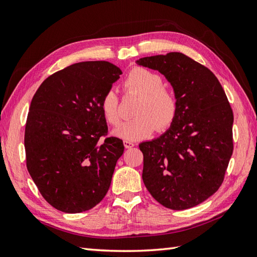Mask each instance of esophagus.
Instances as JSON below:
<instances>
[{"label": "esophagus", "mask_w": 257, "mask_h": 257, "mask_svg": "<svg viewBox=\"0 0 257 257\" xmlns=\"http://www.w3.org/2000/svg\"><path fill=\"white\" fill-rule=\"evenodd\" d=\"M123 145H124V147L127 149H130V148H133V147H135V144L132 143V141H128V140H124L123 141Z\"/></svg>", "instance_id": "obj_1"}]
</instances>
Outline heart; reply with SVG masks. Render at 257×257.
<instances>
[{"label":"heart","mask_w":257,"mask_h":257,"mask_svg":"<svg viewBox=\"0 0 257 257\" xmlns=\"http://www.w3.org/2000/svg\"><path fill=\"white\" fill-rule=\"evenodd\" d=\"M125 94L139 96L134 108L136 117L122 123L114 132L118 137L128 141L140 140L155 132H163L177 116L179 101L176 92L163 85L160 74L144 67H135L122 80ZM101 112L106 121L118 125L121 121L119 97L116 91L108 89L100 101Z\"/></svg>","instance_id":"b5f03b06"}]
</instances>
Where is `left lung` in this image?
<instances>
[{
	"instance_id": "1",
	"label": "left lung",
	"mask_w": 257,
	"mask_h": 257,
	"mask_svg": "<svg viewBox=\"0 0 257 257\" xmlns=\"http://www.w3.org/2000/svg\"><path fill=\"white\" fill-rule=\"evenodd\" d=\"M137 64L165 75L179 101L171 127L139 145L144 183L168 209H190L224 180L233 154L231 105L215 75L182 53L144 57Z\"/></svg>"
}]
</instances>
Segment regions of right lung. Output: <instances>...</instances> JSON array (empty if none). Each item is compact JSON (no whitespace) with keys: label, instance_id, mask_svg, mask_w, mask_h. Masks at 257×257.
I'll list each match as a JSON object with an SVG mask.
<instances>
[{"label":"right lung","instance_id":"add662e5","mask_svg":"<svg viewBox=\"0 0 257 257\" xmlns=\"http://www.w3.org/2000/svg\"><path fill=\"white\" fill-rule=\"evenodd\" d=\"M122 72L105 61L81 62L47 77L33 97L24 146L26 167L43 198L65 213L90 210L105 198L122 140L107 137L103 94Z\"/></svg>","mask_w":257,"mask_h":257}]
</instances>
